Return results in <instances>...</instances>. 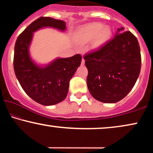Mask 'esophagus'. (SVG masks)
Returning a JSON list of instances; mask_svg holds the SVG:
<instances>
[{"instance_id": "obj_1", "label": "esophagus", "mask_w": 153, "mask_h": 153, "mask_svg": "<svg viewBox=\"0 0 153 153\" xmlns=\"http://www.w3.org/2000/svg\"><path fill=\"white\" fill-rule=\"evenodd\" d=\"M81 65H83L85 64V60L83 59V58H82V60H81Z\"/></svg>"}]
</instances>
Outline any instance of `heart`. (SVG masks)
<instances>
[{"label":"heart","instance_id":"b5f03b06","mask_svg":"<svg viewBox=\"0 0 153 153\" xmlns=\"http://www.w3.org/2000/svg\"><path fill=\"white\" fill-rule=\"evenodd\" d=\"M111 33V31L108 27L104 26L102 28V24L94 23L81 28L79 32V35L84 42H89L97 37L98 42L101 43L110 36Z\"/></svg>","mask_w":153,"mask_h":153}]
</instances>
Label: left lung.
I'll return each instance as SVG.
<instances>
[{
	"mask_svg": "<svg viewBox=\"0 0 153 153\" xmlns=\"http://www.w3.org/2000/svg\"><path fill=\"white\" fill-rule=\"evenodd\" d=\"M87 85L92 96L104 103L123 99L139 76L141 57L138 40L130 31L118 29L114 38L85 54Z\"/></svg>",
	"mask_w": 153,
	"mask_h": 153,
	"instance_id": "obj_1",
	"label": "left lung"
}]
</instances>
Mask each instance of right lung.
<instances>
[{
	"mask_svg": "<svg viewBox=\"0 0 153 153\" xmlns=\"http://www.w3.org/2000/svg\"><path fill=\"white\" fill-rule=\"evenodd\" d=\"M65 25L62 20L41 16L31 23L16 41L13 63L16 78L25 93L42 105H54L65 99L70 79L81 65V56L59 58L45 67L39 66L31 59L29 47L36 30L51 27L64 31Z\"/></svg>",
	"mask_w": 153,
	"mask_h": 153,
	"instance_id": "add662e5",
	"label": "right lung"
}]
</instances>
